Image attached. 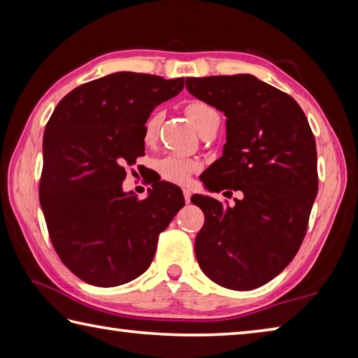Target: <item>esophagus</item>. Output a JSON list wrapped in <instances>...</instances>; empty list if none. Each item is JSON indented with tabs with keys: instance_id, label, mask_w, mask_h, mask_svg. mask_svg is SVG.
Returning a JSON list of instances; mask_svg holds the SVG:
<instances>
[{
	"instance_id": "1",
	"label": "esophagus",
	"mask_w": 358,
	"mask_h": 358,
	"mask_svg": "<svg viewBox=\"0 0 358 358\" xmlns=\"http://www.w3.org/2000/svg\"><path fill=\"white\" fill-rule=\"evenodd\" d=\"M183 196H185V202L189 203L191 202V191L187 189V187H185L183 189Z\"/></svg>"
}]
</instances>
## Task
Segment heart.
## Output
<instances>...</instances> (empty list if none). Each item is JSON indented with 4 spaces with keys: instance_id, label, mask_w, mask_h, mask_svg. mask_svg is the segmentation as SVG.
Instances as JSON below:
<instances>
[{
    "instance_id": "b5f03b06",
    "label": "heart",
    "mask_w": 358,
    "mask_h": 358,
    "mask_svg": "<svg viewBox=\"0 0 358 358\" xmlns=\"http://www.w3.org/2000/svg\"><path fill=\"white\" fill-rule=\"evenodd\" d=\"M185 112L199 132H202V129L208 124V121L211 118L217 117V112L215 108L208 106L207 102H202V101L189 102V104L186 106ZM161 120H162L161 113L155 112L147 121H145V126H143L145 143L150 145L156 141ZM199 169H201V162L197 159L178 156V155H169L157 162V171H159L161 177L167 181H171V183H178V185L186 183L191 175L196 173Z\"/></svg>"
}]
</instances>
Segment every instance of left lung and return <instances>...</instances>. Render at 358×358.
I'll list each match as a JSON object with an SVG mask.
<instances>
[{"label": "left lung", "instance_id": "1", "mask_svg": "<svg viewBox=\"0 0 358 358\" xmlns=\"http://www.w3.org/2000/svg\"><path fill=\"white\" fill-rule=\"evenodd\" d=\"M186 88L227 117L222 156L203 173V185L241 192L234 207L191 197L205 215L197 262L222 287L264 286L290 264L306 235L319 180L310 123L294 98L250 74L187 77Z\"/></svg>", "mask_w": 358, "mask_h": 358}]
</instances>
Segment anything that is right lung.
I'll use <instances>...</instances> for the list:
<instances>
[{
    "instance_id": "right-lung-1",
    "label": "right lung",
    "mask_w": 358,
    "mask_h": 358,
    "mask_svg": "<svg viewBox=\"0 0 358 358\" xmlns=\"http://www.w3.org/2000/svg\"><path fill=\"white\" fill-rule=\"evenodd\" d=\"M183 87V77L115 72L72 90L48 120L39 201L53 248L82 281L113 287L141 276L183 208L166 181L142 201L121 187L124 167L145 155V121Z\"/></svg>"
}]
</instances>
